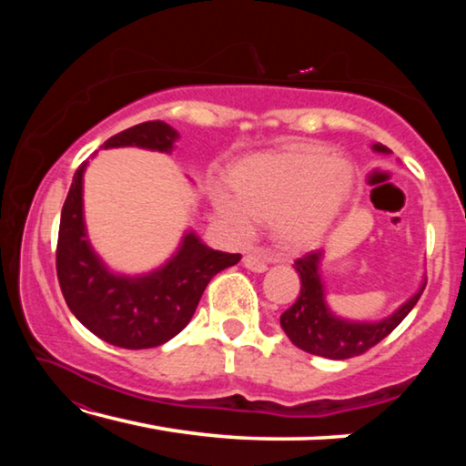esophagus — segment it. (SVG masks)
I'll use <instances>...</instances> for the list:
<instances>
[{
    "label": "esophagus",
    "mask_w": 466,
    "mask_h": 466,
    "mask_svg": "<svg viewBox=\"0 0 466 466\" xmlns=\"http://www.w3.org/2000/svg\"><path fill=\"white\" fill-rule=\"evenodd\" d=\"M242 263H244V267H247V269L255 271V273L267 271V261L261 255H258V252H248V255H244Z\"/></svg>",
    "instance_id": "34e87169"
}]
</instances>
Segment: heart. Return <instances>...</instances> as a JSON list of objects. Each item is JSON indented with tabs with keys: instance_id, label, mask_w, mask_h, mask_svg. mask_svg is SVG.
I'll return each mask as SVG.
<instances>
[{
	"instance_id": "1",
	"label": "heart",
	"mask_w": 466,
	"mask_h": 466,
	"mask_svg": "<svg viewBox=\"0 0 466 466\" xmlns=\"http://www.w3.org/2000/svg\"><path fill=\"white\" fill-rule=\"evenodd\" d=\"M228 183L232 193L219 187L211 191L228 228L248 234L255 219L271 222L275 240L286 250H299L317 242L341 214L356 168L325 144L299 141L242 157Z\"/></svg>"
}]
</instances>
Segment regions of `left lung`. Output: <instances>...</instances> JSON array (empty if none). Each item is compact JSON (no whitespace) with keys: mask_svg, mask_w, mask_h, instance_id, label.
<instances>
[{"mask_svg":"<svg viewBox=\"0 0 466 466\" xmlns=\"http://www.w3.org/2000/svg\"><path fill=\"white\" fill-rule=\"evenodd\" d=\"M376 152L386 154L389 147L382 144L372 146ZM322 250L306 252L294 263V269L299 275L302 288L299 296L289 309L281 314V329L286 330L289 341L299 350L312 353V356L329 360L356 358L372 350L384 337H389L397 329L409 312L413 310L417 299L421 298L425 281L415 294L394 310L390 317L374 322L347 320L330 312L325 302V286L320 279Z\"/></svg>","mask_w":466,"mask_h":466,"instance_id":"left-lung-1","label":"left lung"}]
</instances>
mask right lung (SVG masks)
I'll list each match as a JSON object with an SVG mask.
<instances>
[{
	"label": "right lung",
	"instance_id": "1",
	"mask_svg": "<svg viewBox=\"0 0 466 466\" xmlns=\"http://www.w3.org/2000/svg\"><path fill=\"white\" fill-rule=\"evenodd\" d=\"M178 133L164 121L139 123L116 133L102 147L136 146L172 152ZM76 170L61 209L57 278L63 298L82 325L110 345L147 350L183 330L214 275L240 261V255L214 250L195 232L183 236L168 263L147 275H119L106 269L92 250L84 224V170Z\"/></svg>",
	"mask_w": 466,
	"mask_h": 466
}]
</instances>
